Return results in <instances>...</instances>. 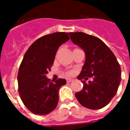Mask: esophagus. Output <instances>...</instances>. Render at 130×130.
<instances>
[{"label": "esophagus", "mask_w": 130, "mask_h": 130, "mask_svg": "<svg viewBox=\"0 0 130 130\" xmlns=\"http://www.w3.org/2000/svg\"><path fill=\"white\" fill-rule=\"evenodd\" d=\"M73 81V79H67V82L68 83H70V82H72Z\"/></svg>", "instance_id": "1"}]
</instances>
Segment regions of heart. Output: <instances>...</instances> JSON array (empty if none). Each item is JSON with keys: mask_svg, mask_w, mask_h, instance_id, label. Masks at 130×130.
I'll list each match as a JSON object with an SVG mask.
<instances>
[{"mask_svg": "<svg viewBox=\"0 0 130 130\" xmlns=\"http://www.w3.org/2000/svg\"><path fill=\"white\" fill-rule=\"evenodd\" d=\"M68 74L69 75V74H71V72H69V73H68Z\"/></svg>", "mask_w": 130, "mask_h": 130, "instance_id": "1", "label": "heart"}]
</instances>
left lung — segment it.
Returning <instances> with one entry per match:
<instances>
[{"mask_svg": "<svg viewBox=\"0 0 130 130\" xmlns=\"http://www.w3.org/2000/svg\"><path fill=\"white\" fill-rule=\"evenodd\" d=\"M71 40L85 52L86 60L77 79L84 87L75 93L82 106L100 109L107 105L117 93L121 79V70L116 58L106 44L97 37L82 32H69Z\"/></svg>", "mask_w": 130, "mask_h": 130, "instance_id": "1", "label": "left lung"}]
</instances>
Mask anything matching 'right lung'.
I'll return each instance as SVG.
<instances>
[{
    "instance_id": "right-lung-1",
    "label": "right lung",
    "mask_w": 130,
    "mask_h": 130,
    "mask_svg": "<svg viewBox=\"0 0 130 130\" xmlns=\"http://www.w3.org/2000/svg\"><path fill=\"white\" fill-rule=\"evenodd\" d=\"M69 40L67 32L46 35L32 43L24 55L17 76L19 93L24 105L34 114L44 116L57 106L58 91L66 80L58 79L52 83L46 74L59 46Z\"/></svg>"
}]
</instances>
